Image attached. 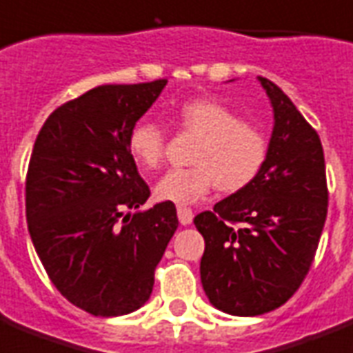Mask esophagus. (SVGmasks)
<instances>
[{
    "label": "esophagus",
    "mask_w": 353,
    "mask_h": 353,
    "mask_svg": "<svg viewBox=\"0 0 353 353\" xmlns=\"http://www.w3.org/2000/svg\"><path fill=\"white\" fill-rule=\"evenodd\" d=\"M176 214H179V220L182 225H189L193 222V209L185 208V205H179L176 208Z\"/></svg>",
    "instance_id": "1"
}]
</instances>
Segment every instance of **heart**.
<instances>
[{
  "instance_id": "obj_1",
  "label": "heart",
  "mask_w": 353,
  "mask_h": 353,
  "mask_svg": "<svg viewBox=\"0 0 353 353\" xmlns=\"http://www.w3.org/2000/svg\"><path fill=\"white\" fill-rule=\"evenodd\" d=\"M174 124L198 137L191 168L170 170L155 185L162 202L194 203L212 185L240 193L256 182L269 160V139L252 122L214 99H194L174 113ZM165 131L150 121L137 122L128 135V151L141 170H157L164 159Z\"/></svg>"
}]
</instances>
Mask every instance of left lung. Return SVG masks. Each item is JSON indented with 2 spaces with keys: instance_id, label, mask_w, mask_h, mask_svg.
<instances>
[{
  "instance_id": "obj_1",
  "label": "left lung",
  "mask_w": 353,
  "mask_h": 353,
  "mask_svg": "<svg viewBox=\"0 0 353 353\" xmlns=\"http://www.w3.org/2000/svg\"><path fill=\"white\" fill-rule=\"evenodd\" d=\"M269 160L252 185L194 216L205 240V296L232 316H260L292 298L310 270L328 211L325 155L317 131L272 81Z\"/></svg>"
}]
</instances>
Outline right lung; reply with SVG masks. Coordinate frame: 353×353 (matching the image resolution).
I'll return each instance as SVG.
<instances>
[{
	"instance_id": "right-lung-1",
	"label": "right lung",
	"mask_w": 353,
	"mask_h": 353,
	"mask_svg": "<svg viewBox=\"0 0 353 353\" xmlns=\"http://www.w3.org/2000/svg\"><path fill=\"white\" fill-rule=\"evenodd\" d=\"M168 79L104 84L61 104L41 128L26 171V222L55 288L93 316H124L151 296L179 227L173 202L139 209L150 188L128 135Z\"/></svg>"
}]
</instances>
